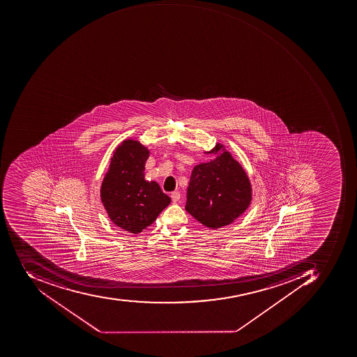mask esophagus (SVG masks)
I'll return each mask as SVG.
<instances>
[{
  "label": "esophagus",
  "instance_id": "esophagus-1",
  "mask_svg": "<svg viewBox=\"0 0 357 357\" xmlns=\"http://www.w3.org/2000/svg\"><path fill=\"white\" fill-rule=\"evenodd\" d=\"M171 198H172L173 202H177L178 200H180L181 198V194L178 192H173L172 194H171Z\"/></svg>",
  "mask_w": 357,
  "mask_h": 357
}]
</instances>
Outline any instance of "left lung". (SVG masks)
Wrapping results in <instances>:
<instances>
[{
	"label": "left lung",
	"mask_w": 357,
	"mask_h": 357,
	"mask_svg": "<svg viewBox=\"0 0 357 357\" xmlns=\"http://www.w3.org/2000/svg\"><path fill=\"white\" fill-rule=\"evenodd\" d=\"M221 153L194 167L185 208L197 221L216 229L233 223L250 206L252 188L241 163L216 144L206 153Z\"/></svg>",
	"instance_id": "8db88e82"
}]
</instances>
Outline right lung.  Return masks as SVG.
Segmentation results:
<instances>
[{"label": "right lung", "instance_id": "obj_1", "mask_svg": "<svg viewBox=\"0 0 357 357\" xmlns=\"http://www.w3.org/2000/svg\"><path fill=\"white\" fill-rule=\"evenodd\" d=\"M149 151L126 139L116 147L100 187V198L110 220L124 231L141 233L171 202L157 182L145 181Z\"/></svg>", "mask_w": 357, "mask_h": 357}]
</instances>
